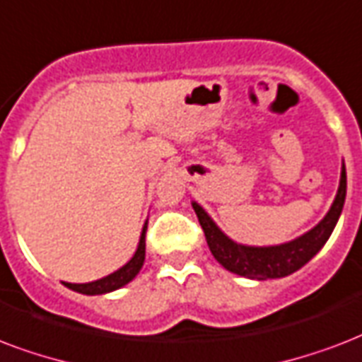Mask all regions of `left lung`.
<instances>
[{"label":"left lung","mask_w":362,"mask_h":362,"mask_svg":"<svg viewBox=\"0 0 362 362\" xmlns=\"http://www.w3.org/2000/svg\"><path fill=\"white\" fill-rule=\"evenodd\" d=\"M346 166L341 164L340 187L323 221L293 242L268 245V247H253V245L236 243L213 223L211 217L204 211V207L198 206L196 202H192V207L198 215L202 230L206 234L209 251L221 266H225L232 274L249 277V279H276V277H285L300 270L308 260H312L321 251L338 223L341 207L346 202Z\"/></svg>","instance_id":"8db88e82"}]
</instances>
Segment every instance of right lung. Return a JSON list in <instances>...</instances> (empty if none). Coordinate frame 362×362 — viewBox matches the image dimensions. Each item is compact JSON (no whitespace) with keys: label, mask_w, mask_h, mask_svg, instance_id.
Listing matches in <instances>:
<instances>
[{"label":"right lung","mask_w":362,"mask_h":362,"mask_svg":"<svg viewBox=\"0 0 362 362\" xmlns=\"http://www.w3.org/2000/svg\"><path fill=\"white\" fill-rule=\"evenodd\" d=\"M145 232H147V223L143 226L141 238H139V243H137L136 253H134V257L122 268H119L113 274H109V276L102 277V279H96V281L64 283V285L67 288H71V291H77L81 295H105V293H111V291L124 287L126 283H130L139 274L143 262H145Z\"/></svg>","instance_id":"1"}]
</instances>
